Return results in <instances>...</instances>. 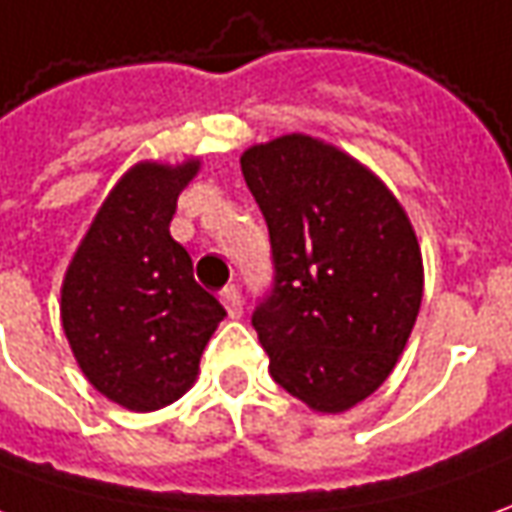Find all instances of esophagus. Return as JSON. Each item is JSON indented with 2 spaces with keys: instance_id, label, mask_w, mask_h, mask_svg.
<instances>
[{
  "instance_id": "obj_1",
  "label": "esophagus",
  "mask_w": 512,
  "mask_h": 512,
  "mask_svg": "<svg viewBox=\"0 0 512 512\" xmlns=\"http://www.w3.org/2000/svg\"><path fill=\"white\" fill-rule=\"evenodd\" d=\"M221 302H224V308H227V314L232 316V319H238V316L243 314V300L238 285H227V288L221 291Z\"/></svg>"
}]
</instances>
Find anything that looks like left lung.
Masks as SVG:
<instances>
[{
    "instance_id": "8db88e82",
    "label": "left lung",
    "mask_w": 512,
    "mask_h": 512,
    "mask_svg": "<svg viewBox=\"0 0 512 512\" xmlns=\"http://www.w3.org/2000/svg\"><path fill=\"white\" fill-rule=\"evenodd\" d=\"M241 170L269 227L274 274L252 325L271 378L316 412H344L387 381L415 328V229L370 170L319 139L255 145Z\"/></svg>"
}]
</instances>
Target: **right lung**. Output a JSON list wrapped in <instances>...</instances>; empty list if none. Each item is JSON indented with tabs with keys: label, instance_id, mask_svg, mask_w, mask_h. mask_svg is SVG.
I'll return each mask as SVG.
<instances>
[{
	"label": "right lung",
	"instance_id": "right-lung-1",
	"mask_svg": "<svg viewBox=\"0 0 512 512\" xmlns=\"http://www.w3.org/2000/svg\"><path fill=\"white\" fill-rule=\"evenodd\" d=\"M137 165L111 190L61 288V322L83 375L134 412L173 403L193 384L201 353L227 316L170 238L182 187L196 173Z\"/></svg>",
	"mask_w": 512,
	"mask_h": 512
}]
</instances>
